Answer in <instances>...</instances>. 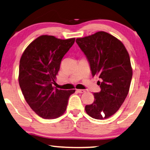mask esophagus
I'll use <instances>...</instances> for the list:
<instances>
[{
	"mask_svg": "<svg viewBox=\"0 0 150 150\" xmlns=\"http://www.w3.org/2000/svg\"><path fill=\"white\" fill-rule=\"evenodd\" d=\"M77 91L79 93H85L86 91V90H83V89H77Z\"/></svg>",
	"mask_w": 150,
	"mask_h": 150,
	"instance_id": "1",
	"label": "esophagus"
}]
</instances>
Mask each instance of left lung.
Returning a JSON list of instances; mask_svg holds the SVG:
<instances>
[{"label": "left lung", "instance_id": "obj_1", "mask_svg": "<svg viewBox=\"0 0 150 150\" xmlns=\"http://www.w3.org/2000/svg\"><path fill=\"white\" fill-rule=\"evenodd\" d=\"M76 42L90 64L93 76H98L101 91L94 93V101L85 111L93 118L103 120L120 109L127 96L132 81L129 55L123 43L110 34L100 31Z\"/></svg>", "mask_w": 150, "mask_h": 150}]
</instances>
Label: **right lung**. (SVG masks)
Returning <instances> with one entry per match:
<instances>
[{"label": "right lung", "instance_id": "add662e5", "mask_svg": "<svg viewBox=\"0 0 150 150\" xmlns=\"http://www.w3.org/2000/svg\"><path fill=\"white\" fill-rule=\"evenodd\" d=\"M74 42L75 38L60 39L41 35L30 43L21 57V89L30 108L43 118L54 119L63 115L70 96L75 91L53 86L62 58Z\"/></svg>", "mask_w": 150, "mask_h": 150}]
</instances>
